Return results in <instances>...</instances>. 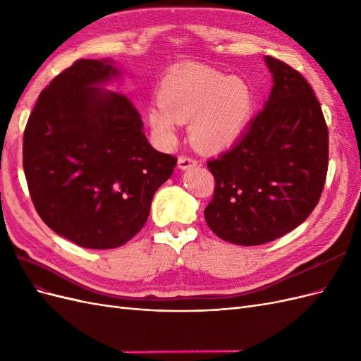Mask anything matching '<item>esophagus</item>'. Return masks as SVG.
Listing matches in <instances>:
<instances>
[{
    "instance_id": "34e87169",
    "label": "esophagus",
    "mask_w": 361,
    "mask_h": 361,
    "mask_svg": "<svg viewBox=\"0 0 361 361\" xmlns=\"http://www.w3.org/2000/svg\"><path fill=\"white\" fill-rule=\"evenodd\" d=\"M199 164V161L195 159V158H192V157H179V159H178V167L180 169V170H187V169H191V167H194V166H197Z\"/></svg>"
}]
</instances>
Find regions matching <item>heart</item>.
Masks as SVG:
<instances>
[{
    "label": "heart",
    "mask_w": 361,
    "mask_h": 361,
    "mask_svg": "<svg viewBox=\"0 0 361 361\" xmlns=\"http://www.w3.org/2000/svg\"><path fill=\"white\" fill-rule=\"evenodd\" d=\"M157 99L147 110L155 133L171 143L176 123L190 122L191 141L204 150L231 146L255 110V92L247 81L202 64L169 71L158 85Z\"/></svg>",
    "instance_id": "1"
}]
</instances>
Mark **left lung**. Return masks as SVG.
Listing matches in <instances>:
<instances>
[{
    "mask_svg": "<svg viewBox=\"0 0 361 361\" xmlns=\"http://www.w3.org/2000/svg\"><path fill=\"white\" fill-rule=\"evenodd\" d=\"M271 94L241 140L207 161L215 179L204 220L227 243L260 245L298 227L329 170V128L307 80L269 56Z\"/></svg>",
    "mask_w": 361,
    "mask_h": 361,
    "instance_id": "obj_1",
    "label": "left lung"
}]
</instances>
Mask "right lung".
I'll return each mask as SVG.
<instances>
[{
    "instance_id": "obj_1",
    "label": "right lung",
    "mask_w": 361,
    "mask_h": 361,
    "mask_svg": "<svg viewBox=\"0 0 361 361\" xmlns=\"http://www.w3.org/2000/svg\"><path fill=\"white\" fill-rule=\"evenodd\" d=\"M111 60H76L39 94L24 130V171L37 214L84 248L126 244L147 221L176 157L150 146L126 96L102 90Z\"/></svg>"
}]
</instances>
